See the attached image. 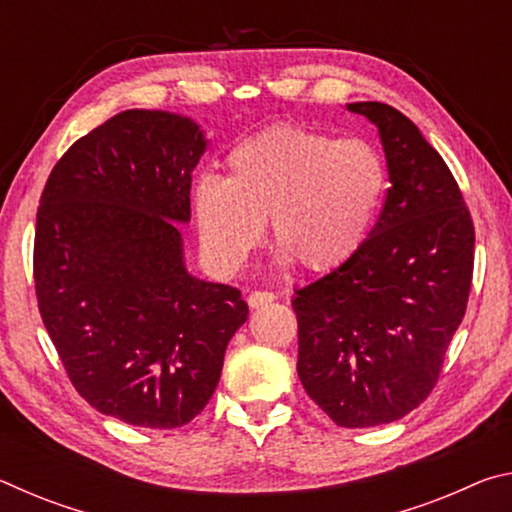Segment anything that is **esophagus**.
Listing matches in <instances>:
<instances>
[{
    "instance_id": "obj_1",
    "label": "esophagus",
    "mask_w": 512,
    "mask_h": 512,
    "mask_svg": "<svg viewBox=\"0 0 512 512\" xmlns=\"http://www.w3.org/2000/svg\"><path fill=\"white\" fill-rule=\"evenodd\" d=\"M273 300H275V293H271V291H253L248 296V305L253 309H259V307H264Z\"/></svg>"
}]
</instances>
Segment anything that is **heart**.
I'll return each instance as SVG.
<instances>
[{
	"instance_id": "heart-1",
	"label": "heart",
	"mask_w": 512,
	"mask_h": 512,
	"mask_svg": "<svg viewBox=\"0 0 512 512\" xmlns=\"http://www.w3.org/2000/svg\"><path fill=\"white\" fill-rule=\"evenodd\" d=\"M225 178L203 176L194 212L205 253L237 271L271 216L280 262L325 273L366 244L386 194V164L366 140L280 124L232 146Z\"/></svg>"
}]
</instances>
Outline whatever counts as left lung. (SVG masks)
Masks as SVG:
<instances>
[{
	"label": "left lung",
	"instance_id": "obj_1",
	"mask_svg": "<svg viewBox=\"0 0 512 512\" xmlns=\"http://www.w3.org/2000/svg\"><path fill=\"white\" fill-rule=\"evenodd\" d=\"M377 126L391 189L350 262L296 291L298 377L339 427L404 418L436 386L461 325L474 225L438 151L400 110L348 103Z\"/></svg>",
	"mask_w": 512,
	"mask_h": 512
}]
</instances>
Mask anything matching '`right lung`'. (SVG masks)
Here are the masks:
<instances>
[{"instance_id":"obj_1","label":"right lung","mask_w":512,"mask_h":512,"mask_svg":"<svg viewBox=\"0 0 512 512\" xmlns=\"http://www.w3.org/2000/svg\"><path fill=\"white\" fill-rule=\"evenodd\" d=\"M207 149L194 119L124 110L69 146L40 196L33 277L42 323L85 402L133 427L192 422L248 305L185 266Z\"/></svg>"}]
</instances>
